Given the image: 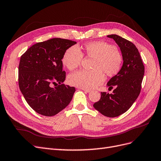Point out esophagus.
<instances>
[{"label":"esophagus","mask_w":161,"mask_h":161,"mask_svg":"<svg viewBox=\"0 0 161 161\" xmlns=\"http://www.w3.org/2000/svg\"><path fill=\"white\" fill-rule=\"evenodd\" d=\"M80 89H82L83 91H85V92H87V93H89L91 92V90H89V89H85V88H80Z\"/></svg>","instance_id":"1"}]
</instances>
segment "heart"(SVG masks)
<instances>
[{
  "mask_svg": "<svg viewBox=\"0 0 161 161\" xmlns=\"http://www.w3.org/2000/svg\"><path fill=\"white\" fill-rule=\"evenodd\" d=\"M85 53L95 59L94 70H81L70 75L69 82L73 86L85 89H92L101 85L104 80L102 70L108 76L117 74L121 65L122 58L115 47L104 42H94L86 43ZM83 55L76 46L69 47L64 53L62 62L69 70L78 67L82 62Z\"/></svg>",
  "mask_w": 161,
  "mask_h": 161,
  "instance_id": "heart-1",
  "label": "heart"
}]
</instances>
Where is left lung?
<instances>
[{"instance_id": "left-lung-1", "label": "left lung", "mask_w": 161, "mask_h": 161, "mask_svg": "<svg viewBox=\"0 0 161 161\" xmlns=\"http://www.w3.org/2000/svg\"><path fill=\"white\" fill-rule=\"evenodd\" d=\"M107 37L113 39L119 46L123 65L116 75L107 83L109 88L115 86L113 92H101L100 100L93 106L105 116L115 118L127 112L137 98L145 68L139 51L133 43L115 34Z\"/></svg>"}]
</instances>
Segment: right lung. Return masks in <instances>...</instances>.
<instances>
[{"mask_svg": "<svg viewBox=\"0 0 161 161\" xmlns=\"http://www.w3.org/2000/svg\"><path fill=\"white\" fill-rule=\"evenodd\" d=\"M76 42L52 38L37 43L21 56L18 67L19 87L29 106L37 113L53 116L71 101L75 88L65 86L62 58ZM59 83L55 88L52 84Z\"/></svg>", "mask_w": 161, "mask_h": 161, "instance_id": "obj_1", "label": "right lung"}]
</instances>
